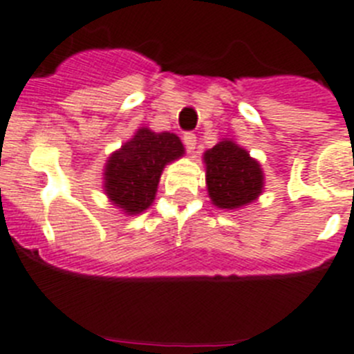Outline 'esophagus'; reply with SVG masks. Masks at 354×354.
<instances>
[{"instance_id":"obj_1","label":"esophagus","mask_w":354,"mask_h":354,"mask_svg":"<svg viewBox=\"0 0 354 354\" xmlns=\"http://www.w3.org/2000/svg\"><path fill=\"white\" fill-rule=\"evenodd\" d=\"M183 142H185V146H187V149H189V151L196 149V145H197L196 133H192V132L185 133V136H183Z\"/></svg>"}]
</instances>
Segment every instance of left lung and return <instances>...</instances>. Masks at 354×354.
Returning a JSON list of instances; mask_svg holds the SVG:
<instances>
[{
	"label": "left lung",
	"instance_id": "left-lung-1",
	"mask_svg": "<svg viewBox=\"0 0 354 354\" xmlns=\"http://www.w3.org/2000/svg\"><path fill=\"white\" fill-rule=\"evenodd\" d=\"M208 196L216 208L236 209L261 196L264 174L259 162L236 142L222 139L203 157Z\"/></svg>",
	"mask_w": 354,
	"mask_h": 354
}]
</instances>
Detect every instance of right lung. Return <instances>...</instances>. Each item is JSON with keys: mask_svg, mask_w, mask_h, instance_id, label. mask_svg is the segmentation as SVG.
Masks as SVG:
<instances>
[{"mask_svg": "<svg viewBox=\"0 0 354 354\" xmlns=\"http://www.w3.org/2000/svg\"><path fill=\"white\" fill-rule=\"evenodd\" d=\"M183 153L185 148L176 133H157L141 127L107 160L104 171L107 197L127 215L145 212L153 203L164 167Z\"/></svg>", "mask_w": 354, "mask_h": 354, "instance_id": "right-lung-1", "label": "right lung"}]
</instances>
